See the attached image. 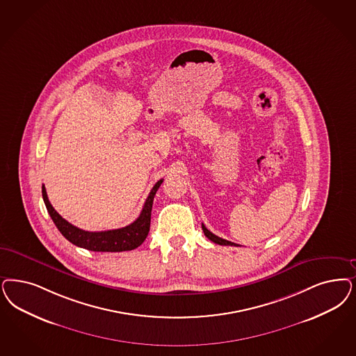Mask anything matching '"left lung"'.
Returning a JSON list of instances; mask_svg holds the SVG:
<instances>
[{
	"mask_svg": "<svg viewBox=\"0 0 356 356\" xmlns=\"http://www.w3.org/2000/svg\"><path fill=\"white\" fill-rule=\"evenodd\" d=\"M202 232L204 234L208 236V239H210L211 242H214V243H217V245H236L233 242H230V241H226V239H222L220 236H217V235H214V234L211 233V232H209L208 229L205 227V225L202 223Z\"/></svg>",
	"mask_w": 356,
	"mask_h": 356,
	"instance_id": "obj_1",
	"label": "left lung"
}]
</instances>
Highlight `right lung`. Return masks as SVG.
<instances>
[{
	"label": "right lung",
	"mask_w": 356,
	"mask_h": 356,
	"mask_svg": "<svg viewBox=\"0 0 356 356\" xmlns=\"http://www.w3.org/2000/svg\"><path fill=\"white\" fill-rule=\"evenodd\" d=\"M161 183H163V179L154 185L139 217L133 223H130L129 226H124L122 229L108 230V232H86L65 221L49 204L44 185H42V196H43V201L46 204L49 217L52 218L59 232L63 234V236L68 239L71 243L89 251L121 252V251L134 250L138 245H142L147 238L154 197L156 195V191L159 189Z\"/></svg>",
	"instance_id": "1"
}]
</instances>
